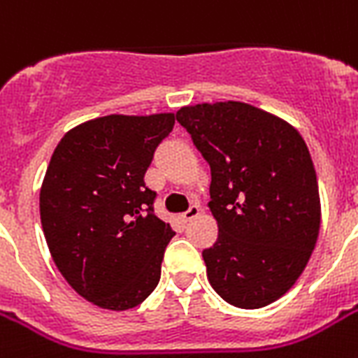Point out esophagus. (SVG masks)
<instances>
[{
  "mask_svg": "<svg viewBox=\"0 0 358 358\" xmlns=\"http://www.w3.org/2000/svg\"><path fill=\"white\" fill-rule=\"evenodd\" d=\"M199 213H201V208H199V204H191V206L187 208V210H185V212L182 213L180 217H182V221H184V223H187V221H191V219H195Z\"/></svg>",
  "mask_w": 358,
  "mask_h": 358,
  "instance_id": "1",
  "label": "esophagus"
}]
</instances>
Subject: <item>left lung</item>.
<instances>
[{
    "label": "left lung",
    "mask_w": 358,
    "mask_h": 358,
    "mask_svg": "<svg viewBox=\"0 0 358 358\" xmlns=\"http://www.w3.org/2000/svg\"><path fill=\"white\" fill-rule=\"evenodd\" d=\"M178 120L212 171L217 241L202 250L212 288L262 308L299 278L320 232V191L299 131L249 103L182 108Z\"/></svg>",
    "instance_id": "left-lung-1"
}]
</instances>
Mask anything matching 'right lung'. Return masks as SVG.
Instances as JSON below:
<instances>
[{"mask_svg":"<svg viewBox=\"0 0 358 358\" xmlns=\"http://www.w3.org/2000/svg\"><path fill=\"white\" fill-rule=\"evenodd\" d=\"M174 115H108L64 135L41 189V221L55 266L96 306L128 310L159 282L174 230L145 184Z\"/></svg>","mask_w":358,"mask_h":358,"instance_id":"1","label":"right lung"}]
</instances>
